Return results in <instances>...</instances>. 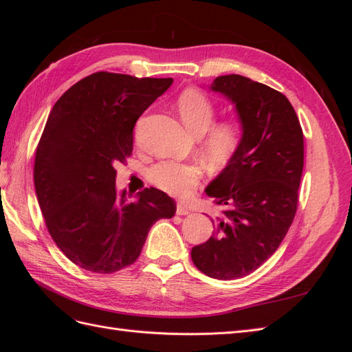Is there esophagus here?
<instances>
[{
  "instance_id": "34e87169",
  "label": "esophagus",
  "mask_w": 352,
  "mask_h": 352,
  "mask_svg": "<svg viewBox=\"0 0 352 352\" xmlns=\"http://www.w3.org/2000/svg\"><path fill=\"white\" fill-rule=\"evenodd\" d=\"M189 212H190V210L185 204H177V207H176V214L177 216H188Z\"/></svg>"
}]
</instances>
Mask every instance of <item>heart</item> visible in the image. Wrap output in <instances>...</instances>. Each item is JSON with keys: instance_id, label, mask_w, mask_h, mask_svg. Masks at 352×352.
I'll use <instances>...</instances> for the list:
<instances>
[{"instance_id": "heart-1", "label": "heart", "mask_w": 352, "mask_h": 352, "mask_svg": "<svg viewBox=\"0 0 352 352\" xmlns=\"http://www.w3.org/2000/svg\"><path fill=\"white\" fill-rule=\"evenodd\" d=\"M177 110L186 129L195 136H202V153L211 164L225 166L235 157L242 144V126L236 120L212 124L216 119V107L206 94L198 89L185 91L177 101ZM148 176L164 192L186 197L198 186L202 167L194 162L166 160L153 166Z\"/></svg>"}]
</instances>
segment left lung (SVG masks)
I'll return each instance as SVG.
<instances>
[{
  "label": "left lung",
  "instance_id": "left-lung-1",
  "mask_svg": "<svg viewBox=\"0 0 352 352\" xmlns=\"http://www.w3.org/2000/svg\"><path fill=\"white\" fill-rule=\"evenodd\" d=\"M235 105L242 144L206 194L225 206L211 219L214 235L190 251L197 269L212 279L243 278L269 260L289 230L304 167V135L283 94L241 74L210 85Z\"/></svg>",
  "mask_w": 352,
  "mask_h": 352
}]
</instances>
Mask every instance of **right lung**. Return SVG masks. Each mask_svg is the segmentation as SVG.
<instances>
[{"label":"right lung","mask_w":352,"mask_h":352,"mask_svg":"<svg viewBox=\"0 0 352 352\" xmlns=\"http://www.w3.org/2000/svg\"><path fill=\"white\" fill-rule=\"evenodd\" d=\"M172 78L98 72L74 83L52 107L39 140L34 180L51 238L92 273H114L140 257L151 226L176 202L145 188L131 199L116 189V163L133 150V126Z\"/></svg>","instance_id":"right-lung-1"}]
</instances>
